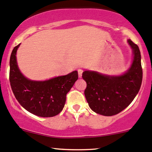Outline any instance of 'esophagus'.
<instances>
[{
  "mask_svg": "<svg viewBox=\"0 0 152 152\" xmlns=\"http://www.w3.org/2000/svg\"><path fill=\"white\" fill-rule=\"evenodd\" d=\"M77 72H78V77H79L80 78L82 77L83 72V69H77Z\"/></svg>",
  "mask_w": 152,
  "mask_h": 152,
  "instance_id": "34e87169",
  "label": "esophagus"
}]
</instances>
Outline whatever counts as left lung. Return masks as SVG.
<instances>
[{"label":"left lung","mask_w":152,"mask_h":152,"mask_svg":"<svg viewBox=\"0 0 152 152\" xmlns=\"http://www.w3.org/2000/svg\"><path fill=\"white\" fill-rule=\"evenodd\" d=\"M133 50V61L129 69L120 75H107L96 71L85 70L83 78L87 87L85 90L90 108L96 113L112 116L128 107L138 94L143 77L141 57L138 46L128 39Z\"/></svg>","instance_id":"obj_1"}]
</instances>
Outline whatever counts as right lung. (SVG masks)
Wrapping results in <instances>:
<instances>
[{
	"instance_id": "add662e5",
	"label": "right lung",
	"mask_w": 152,
	"mask_h": 152,
	"mask_svg": "<svg viewBox=\"0 0 152 152\" xmlns=\"http://www.w3.org/2000/svg\"><path fill=\"white\" fill-rule=\"evenodd\" d=\"M19 45L14 47L10 57L9 80L16 99L26 110L38 117L57 115L64 107L66 94L78 79L77 72L46 80L28 79L17 64L16 55Z\"/></svg>"
}]
</instances>
